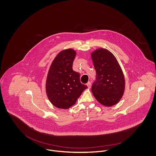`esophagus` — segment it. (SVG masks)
I'll list each match as a JSON object with an SVG mask.
<instances>
[{"mask_svg": "<svg viewBox=\"0 0 156 156\" xmlns=\"http://www.w3.org/2000/svg\"><path fill=\"white\" fill-rule=\"evenodd\" d=\"M87 85L88 86V88H90V87H91V83H90V82H88L87 83Z\"/></svg>", "mask_w": 156, "mask_h": 156, "instance_id": "esophagus-1", "label": "esophagus"}]
</instances>
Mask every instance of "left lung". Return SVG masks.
I'll use <instances>...</instances> for the list:
<instances>
[{
  "instance_id": "1",
  "label": "left lung",
  "mask_w": 156,
  "mask_h": 156,
  "mask_svg": "<svg viewBox=\"0 0 156 156\" xmlns=\"http://www.w3.org/2000/svg\"><path fill=\"white\" fill-rule=\"evenodd\" d=\"M96 70V80L91 88L94 96L100 104L112 106L123 96L125 80L115 57L106 49L99 48L91 54Z\"/></svg>"
}]
</instances>
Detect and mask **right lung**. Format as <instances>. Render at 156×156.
Here are the masks:
<instances>
[{
	"mask_svg": "<svg viewBox=\"0 0 156 156\" xmlns=\"http://www.w3.org/2000/svg\"><path fill=\"white\" fill-rule=\"evenodd\" d=\"M76 52L67 49L59 52L52 61L46 81V93L51 103L60 109L74 105L88 87L80 82V74L73 71Z\"/></svg>",
	"mask_w": 156,
	"mask_h": 156,
	"instance_id": "obj_1",
	"label": "right lung"
}]
</instances>
